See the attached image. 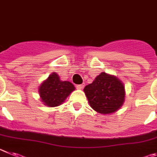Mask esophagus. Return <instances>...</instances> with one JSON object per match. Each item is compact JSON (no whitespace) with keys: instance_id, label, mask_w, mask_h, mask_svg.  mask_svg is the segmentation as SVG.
<instances>
[{"instance_id":"esophagus-1","label":"esophagus","mask_w":157,"mask_h":157,"mask_svg":"<svg viewBox=\"0 0 157 157\" xmlns=\"http://www.w3.org/2000/svg\"><path fill=\"white\" fill-rule=\"evenodd\" d=\"M84 84H78V85H77V89H82L84 88Z\"/></svg>"}]
</instances>
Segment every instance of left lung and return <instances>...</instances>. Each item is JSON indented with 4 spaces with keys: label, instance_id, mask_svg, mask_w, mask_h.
<instances>
[{
    "label": "left lung",
    "instance_id": "8db88e82",
    "mask_svg": "<svg viewBox=\"0 0 157 157\" xmlns=\"http://www.w3.org/2000/svg\"><path fill=\"white\" fill-rule=\"evenodd\" d=\"M84 91L91 108L100 113L116 112L124 101L125 91L122 82L105 72L85 86Z\"/></svg>",
    "mask_w": 157,
    "mask_h": 157
}]
</instances>
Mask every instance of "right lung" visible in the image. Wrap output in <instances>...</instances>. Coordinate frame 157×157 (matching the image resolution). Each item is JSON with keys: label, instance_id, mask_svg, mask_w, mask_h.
I'll list each match as a JSON object with an SVG mask.
<instances>
[{"label": "right lung", "instance_id": "add662e5", "mask_svg": "<svg viewBox=\"0 0 157 157\" xmlns=\"http://www.w3.org/2000/svg\"><path fill=\"white\" fill-rule=\"evenodd\" d=\"M74 89L75 87L72 83L62 81L58 74L53 73L40 86L39 93L45 105L57 106L61 105Z\"/></svg>", "mask_w": 157, "mask_h": 157}]
</instances>
